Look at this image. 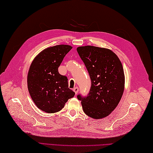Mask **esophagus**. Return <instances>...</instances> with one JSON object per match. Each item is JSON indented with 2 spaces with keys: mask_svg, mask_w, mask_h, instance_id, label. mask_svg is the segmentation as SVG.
Masks as SVG:
<instances>
[{
  "mask_svg": "<svg viewBox=\"0 0 153 153\" xmlns=\"http://www.w3.org/2000/svg\"><path fill=\"white\" fill-rule=\"evenodd\" d=\"M74 91L75 92V94H76V95H77V93H78V91H79V88L77 87H75V88L74 89Z\"/></svg>",
  "mask_w": 153,
  "mask_h": 153,
  "instance_id": "1",
  "label": "esophagus"
}]
</instances>
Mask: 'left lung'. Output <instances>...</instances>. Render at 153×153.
Masks as SVG:
<instances>
[{
	"instance_id": "left-lung-1",
	"label": "left lung",
	"mask_w": 153,
	"mask_h": 153,
	"mask_svg": "<svg viewBox=\"0 0 153 153\" xmlns=\"http://www.w3.org/2000/svg\"><path fill=\"white\" fill-rule=\"evenodd\" d=\"M77 51L91 81L87 95L79 94L77 99L87 116L105 118L116 108L123 95L125 77L121 62L114 53L105 48L79 47Z\"/></svg>"
}]
</instances>
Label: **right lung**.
<instances>
[{"label":"right lung","mask_w":153,"mask_h":153,"mask_svg":"<svg viewBox=\"0 0 153 153\" xmlns=\"http://www.w3.org/2000/svg\"><path fill=\"white\" fill-rule=\"evenodd\" d=\"M71 48L67 45L47 48L31 64L27 75L29 93L36 106L45 112L60 111L75 95L68 88L67 77L58 72V67Z\"/></svg>","instance_id":"obj_1"}]
</instances>
